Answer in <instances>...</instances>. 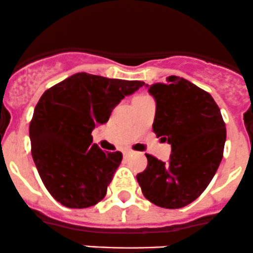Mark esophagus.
I'll use <instances>...</instances> for the list:
<instances>
[{"instance_id":"esophagus-1","label":"esophagus","mask_w":253,"mask_h":253,"mask_svg":"<svg viewBox=\"0 0 253 253\" xmlns=\"http://www.w3.org/2000/svg\"><path fill=\"white\" fill-rule=\"evenodd\" d=\"M130 154H131V151H124V152H123L124 156H127V155H130Z\"/></svg>"}]
</instances>
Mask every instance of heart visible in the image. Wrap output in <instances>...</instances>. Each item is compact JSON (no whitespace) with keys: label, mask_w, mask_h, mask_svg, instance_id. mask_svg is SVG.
<instances>
[{"label":"heart","mask_w":253,"mask_h":253,"mask_svg":"<svg viewBox=\"0 0 253 253\" xmlns=\"http://www.w3.org/2000/svg\"><path fill=\"white\" fill-rule=\"evenodd\" d=\"M144 97H149V96H139L137 98H144Z\"/></svg>","instance_id":"1"}]
</instances>
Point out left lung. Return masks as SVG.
<instances>
[{"label": "left lung", "mask_w": 253, "mask_h": 253, "mask_svg": "<svg viewBox=\"0 0 253 253\" xmlns=\"http://www.w3.org/2000/svg\"><path fill=\"white\" fill-rule=\"evenodd\" d=\"M156 101L152 129L172 147L169 162L146 154L147 167L136 176L142 194L155 206L178 209L196 201L221 162L226 129L208 92L183 77L146 84Z\"/></svg>", "instance_id": "obj_1"}]
</instances>
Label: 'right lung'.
Returning <instances> with one entry per match:
<instances>
[{"mask_svg": "<svg viewBox=\"0 0 253 253\" xmlns=\"http://www.w3.org/2000/svg\"><path fill=\"white\" fill-rule=\"evenodd\" d=\"M144 84L79 72L42 93L29 124L32 156L45 188L62 206L88 208L104 198L123 155L92 144L91 132Z\"/></svg>", "mask_w": 253, "mask_h": 253, "instance_id": "1", "label": "right lung"}]
</instances>
